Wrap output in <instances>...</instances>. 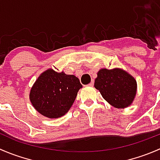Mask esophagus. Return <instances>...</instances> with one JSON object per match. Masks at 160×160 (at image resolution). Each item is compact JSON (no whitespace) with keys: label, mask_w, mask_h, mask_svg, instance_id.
<instances>
[{"label":"esophagus","mask_w":160,"mask_h":160,"mask_svg":"<svg viewBox=\"0 0 160 160\" xmlns=\"http://www.w3.org/2000/svg\"><path fill=\"white\" fill-rule=\"evenodd\" d=\"M93 84H94V81H93V80H92V81L89 83V86L90 87H93Z\"/></svg>","instance_id":"34e87169"}]
</instances>
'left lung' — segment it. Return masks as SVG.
Returning <instances> with one entry per match:
<instances>
[{
	"instance_id": "obj_1",
	"label": "left lung",
	"mask_w": 160,
	"mask_h": 160,
	"mask_svg": "<svg viewBox=\"0 0 160 160\" xmlns=\"http://www.w3.org/2000/svg\"><path fill=\"white\" fill-rule=\"evenodd\" d=\"M94 87L103 98L116 108L131 105L137 90V83L132 76L122 69H101L95 79Z\"/></svg>"
}]
</instances>
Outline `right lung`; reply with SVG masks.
I'll use <instances>...</instances> for the list:
<instances>
[{"mask_svg": "<svg viewBox=\"0 0 160 160\" xmlns=\"http://www.w3.org/2000/svg\"><path fill=\"white\" fill-rule=\"evenodd\" d=\"M82 88L79 79L74 75L49 69L38 77L32 86L30 101L42 115L58 118L68 112L77 92Z\"/></svg>", "mask_w": 160, "mask_h": 160, "instance_id": "right-lung-1", "label": "right lung"}]
</instances>
